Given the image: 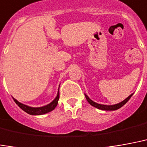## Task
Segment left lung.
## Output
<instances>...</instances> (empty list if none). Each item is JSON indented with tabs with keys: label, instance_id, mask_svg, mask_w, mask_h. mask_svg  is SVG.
Wrapping results in <instances>:
<instances>
[{
	"label": "left lung",
	"instance_id": "left-lung-1",
	"mask_svg": "<svg viewBox=\"0 0 147 147\" xmlns=\"http://www.w3.org/2000/svg\"><path fill=\"white\" fill-rule=\"evenodd\" d=\"M131 96H132V94H131V95L129 96H128L125 100H124L123 101H121L119 104H115V105H104V104H96L95 102H93L92 100H90V99L89 98V96H88L87 95L85 94V96H86V100H87V101L89 102V104H90V105H92V106H93L94 107H96V108H98V109L103 110V111H115V110L119 109V108H121V107H122L123 105H125V104L129 100V99L131 98Z\"/></svg>",
	"mask_w": 147,
	"mask_h": 147
}]
</instances>
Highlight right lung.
<instances>
[{"label":"right lung","instance_id":"add662e5","mask_svg":"<svg viewBox=\"0 0 147 147\" xmlns=\"http://www.w3.org/2000/svg\"><path fill=\"white\" fill-rule=\"evenodd\" d=\"M58 100H59V91L57 92V96H56V98L54 99L51 103H50V104L46 105V106H43V107H29V106H27V105H25V104L19 103L18 101L16 100V99H14V100H15V102L16 103V104H17L22 110H23L25 112L28 113L29 115H43V114H47V113L50 112V111H53L55 107H57Z\"/></svg>","mask_w":147,"mask_h":147}]
</instances>
